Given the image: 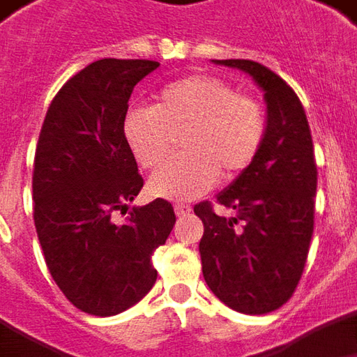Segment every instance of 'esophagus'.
I'll return each instance as SVG.
<instances>
[{"label": "esophagus", "mask_w": 357, "mask_h": 357, "mask_svg": "<svg viewBox=\"0 0 357 357\" xmlns=\"http://www.w3.org/2000/svg\"><path fill=\"white\" fill-rule=\"evenodd\" d=\"M190 211H192V208H190V206H186V204H176V206H174V213H176L178 218H186V215H190Z\"/></svg>", "instance_id": "1"}]
</instances>
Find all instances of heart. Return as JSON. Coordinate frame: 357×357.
I'll list each match as a JSON object with an SVG mask.
<instances>
[{"mask_svg":"<svg viewBox=\"0 0 357 357\" xmlns=\"http://www.w3.org/2000/svg\"><path fill=\"white\" fill-rule=\"evenodd\" d=\"M183 157L165 165L149 181L155 196L192 200L221 181H235L249 169L266 136V110L227 81L188 75L157 95L153 108H132L124 137L144 169H157L181 136Z\"/></svg>","mask_w":357,"mask_h":357,"instance_id":"1","label":"heart"}]
</instances>
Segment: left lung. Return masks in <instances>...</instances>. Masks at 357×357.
<instances>
[{
	"label": "left lung",
	"instance_id": "left-lung-1",
	"mask_svg": "<svg viewBox=\"0 0 357 357\" xmlns=\"http://www.w3.org/2000/svg\"><path fill=\"white\" fill-rule=\"evenodd\" d=\"M213 61L249 73L264 91L268 116L252 165L218 194L235 215H218L210 202L194 206L204 223V280L239 313H272L294 296L313 237V137L301 100L280 75L252 60Z\"/></svg>",
	"mask_w": 357,
	"mask_h": 357
}]
</instances>
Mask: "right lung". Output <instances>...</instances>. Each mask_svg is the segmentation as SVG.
Wrapping results in <instances>:
<instances>
[{"mask_svg":"<svg viewBox=\"0 0 357 357\" xmlns=\"http://www.w3.org/2000/svg\"><path fill=\"white\" fill-rule=\"evenodd\" d=\"M153 60L93 61L54 97L36 144L34 227L61 294L83 313L110 317L153 287L151 257L173 229L174 210L157 198L132 208L144 178L124 137L130 95Z\"/></svg>","mask_w":357,"mask_h":357,"instance_id":"add662e5","label":"right lung"}]
</instances>
